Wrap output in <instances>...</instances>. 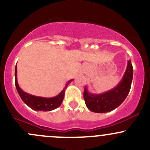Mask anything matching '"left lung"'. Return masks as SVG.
<instances>
[{"label":"left lung","instance_id":"obj_1","mask_svg":"<svg viewBox=\"0 0 150 150\" xmlns=\"http://www.w3.org/2000/svg\"><path fill=\"white\" fill-rule=\"evenodd\" d=\"M133 66L129 60L122 80L114 88L101 94H93L89 93L86 86L83 98L88 109L93 112L105 113L112 111L119 107L129 93L133 79Z\"/></svg>","mask_w":150,"mask_h":150}]
</instances>
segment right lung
Instances as JSON below:
<instances>
[{
	"label": "right lung",
	"instance_id": "right-lung-1",
	"mask_svg": "<svg viewBox=\"0 0 150 150\" xmlns=\"http://www.w3.org/2000/svg\"><path fill=\"white\" fill-rule=\"evenodd\" d=\"M16 75H17V69H16V67H15V86H16L18 93H19V96L22 99V101L28 107H30L33 110H36V111H51V110L57 109V107H59L62 102L63 99H64V92H65L67 87L69 83L72 81V80H70V81H68L66 83L64 89L57 96L51 98H45L33 96V95L29 94L26 92L23 91L18 85Z\"/></svg>",
	"mask_w": 150,
	"mask_h": 150
}]
</instances>
